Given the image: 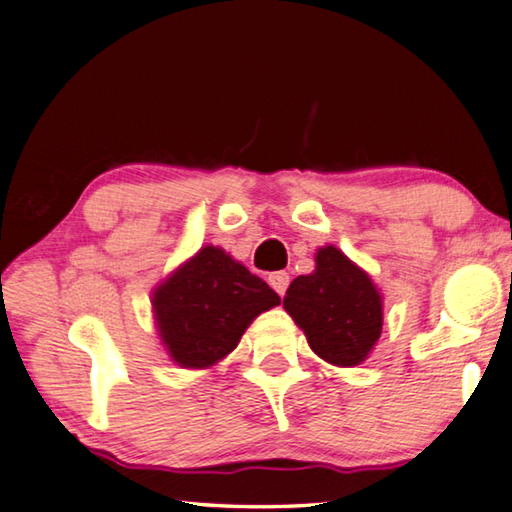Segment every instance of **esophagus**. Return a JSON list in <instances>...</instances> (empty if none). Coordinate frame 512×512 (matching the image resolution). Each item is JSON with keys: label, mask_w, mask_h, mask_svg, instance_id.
<instances>
[{"label": "esophagus", "mask_w": 512, "mask_h": 512, "mask_svg": "<svg viewBox=\"0 0 512 512\" xmlns=\"http://www.w3.org/2000/svg\"><path fill=\"white\" fill-rule=\"evenodd\" d=\"M269 285L276 289V294L285 296L287 285H289V274L287 272H274L272 276H269Z\"/></svg>", "instance_id": "obj_1"}]
</instances>
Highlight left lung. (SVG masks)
I'll return each instance as SVG.
<instances>
[{
	"mask_svg": "<svg viewBox=\"0 0 512 512\" xmlns=\"http://www.w3.org/2000/svg\"><path fill=\"white\" fill-rule=\"evenodd\" d=\"M283 305L327 363L343 368L361 363L381 336L379 292L336 247L318 249L314 274L294 278Z\"/></svg>",
	"mask_w": 512,
	"mask_h": 512,
	"instance_id": "left-lung-1",
	"label": "left lung"
}]
</instances>
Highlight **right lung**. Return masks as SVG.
<instances>
[{
    "label": "right lung",
    "mask_w": 512,
    "mask_h": 512,
    "mask_svg": "<svg viewBox=\"0 0 512 512\" xmlns=\"http://www.w3.org/2000/svg\"><path fill=\"white\" fill-rule=\"evenodd\" d=\"M281 303L263 278L223 249L205 247L153 294L162 343L182 368H209L254 318Z\"/></svg>",
    "instance_id": "obj_1"
}]
</instances>
